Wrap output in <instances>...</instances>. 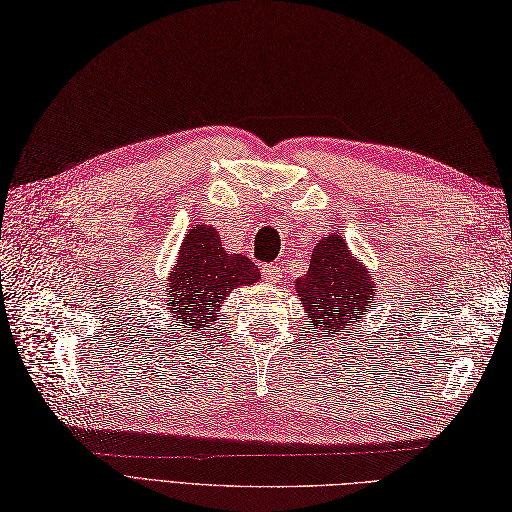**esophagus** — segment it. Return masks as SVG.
<instances>
[{
    "instance_id": "obj_1",
    "label": "esophagus",
    "mask_w": 512,
    "mask_h": 512,
    "mask_svg": "<svg viewBox=\"0 0 512 512\" xmlns=\"http://www.w3.org/2000/svg\"><path fill=\"white\" fill-rule=\"evenodd\" d=\"M261 272H263V280L270 285H278L280 280H283V268H280L278 263H274V266H263Z\"/></svg>"
}]
</instances>
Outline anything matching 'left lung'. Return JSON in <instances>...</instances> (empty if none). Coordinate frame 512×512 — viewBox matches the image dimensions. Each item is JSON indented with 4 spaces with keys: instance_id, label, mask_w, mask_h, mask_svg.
I'll list each match as a JSON object with an SVG mask.
<instances>
[{
    "instance_id": "8db88e82",
    "label": "left lung",
    "mask_w": 512,
    "mask_h": 512,
    "mask_svg": "<svg viewBox=\"0 0 512 512\" xmlns=\"http://www.w3.org/2000/svg\"><path fill=\"white\" fill-rule=\"evenodd\" d=\"M376 293V280L364 261L353 257L346 240L338 234L323 236L312 249L308 272L295 280V295L308 312L315 332L334 338L346 327H359Z\"/></svg>"
}]
</instances>
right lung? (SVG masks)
<instances>
[{
  "mask_svg": "<svg viewBox=\"0 0 512 512\" xmlns=\"http://www.w3.org/2000/svg\"><path fill=\"white\" fill-rule=\"evenodd\" d=\"M261 278L259 268L242 253H227L212 225H195L185 234L168 276L166 310L174 323L193 329L217 321L219 308L238 287Z\"/></svg>",
  "mask_w": 512,
  "mask_h": 512,
  "instance_id": "add662e5",
  "label": "right lung"
}]
</instances>
